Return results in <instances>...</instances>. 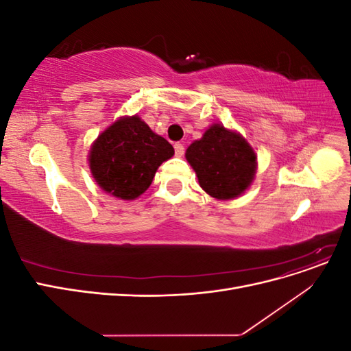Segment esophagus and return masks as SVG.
<instances>
[{"mask_svg":"<svg viewBox=\"0 0 351 351\" xmlns=\"http://www.w3.org/2000/svg\"><path fill=\"white\" fill-rule=\"evenodd\" d=\"M174 151L177 156H183L184 155V146L182 143H176L174 145Z\"/></svg>","mask_w":351,"mask_h":351,"instance_id":"esophagus-1","label":"esophagus"}]
</instances>
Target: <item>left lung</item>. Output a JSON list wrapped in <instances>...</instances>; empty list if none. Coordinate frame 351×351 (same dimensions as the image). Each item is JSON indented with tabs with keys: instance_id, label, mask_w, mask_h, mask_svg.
Listing matches in <instances>:
<instances>
[{
	"instance_id": "obj_1",
	"label": "left lung",
	"mask_w": 351,
	"mask_h": 351,
	"mask_svg": "<svg viewBox=\"0 0 351 351\" xmlns=\"http://www.w3.org/2000/svg\"><path fill=\"white\" fill-rule=\"evenodd\" d=\"M186 159L197 176L200 187L219 200L239 197L250 187L256 173V154L244 137L212 124L187 147Z\"/></svg>"
}]
</instances>
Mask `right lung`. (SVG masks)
I'll return each mask as SVG.
<instances>
[{"label":"right lung","instance_id":"add662e5","mask_svg":"<svg viewBox=\"0 0 351 351\" xmlns=\"http://www.w3.org/2000/svg\"><path fill=\"white\" fill-rule=\"evenodd\" d=\"M173 155L174 147L139 117H121L93 142L89 167L104 192L133 200L146 192L158 167Z\"/></svg>","mask_w":351,"mask_h":351}]
</instances>
